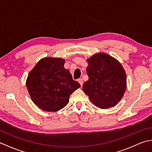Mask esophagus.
<instances>
[{"instance_id": "esophagus-1", "label": "esophagus", "mask_w": 152, "mask_h": 152, "mask_svg": "<svg viewBox=\"0 0 152 152\" xmlns=\"http://www.w3.org/2000/svg\"><path fill=\"white\" fill-rule=\"evenodd\" d=\"M78 82H79L80 86H82V85H83V80H82V78H79V79L78 80Z\"/></svg>"}]
</instances>
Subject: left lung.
Segmentation results:
<instances>
[{"label": "left lung", "mask_w": 152, "mask_h": 152, "mask_svg": "<svg viewBox=\"0 0 152 152\" xmlns=\"http://www.w3.org/2000/svg\"><path fill=\"white\" fill-rule=\"evenodd\" d=\"M88 81L83 90L93 104L105 109L114 106L124 96L127 79L121 64L109 55L97 53L88 59Z\"/></svg>", "instance_id": "left-lung-1"}]
</instances>
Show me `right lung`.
I'll return each instance as SVG.
<instances>
[{"label": "right lung", "mask_w": 152, "mask_h": 152, "mask_svg": "<svg viewBox=\"0 0 152 152\" xmlns=\"http://www.w3.org/2000/svg\"><path fill=\"white\" fill-rule=\"evenodd\" d=\"M61 58L41 59L29 72L26 86L33 101L42 110L56 112L69 101L70 95L80 87L64 68Z\"/></svg>", "instance_id": "right-lung-1"}]
</instances>
